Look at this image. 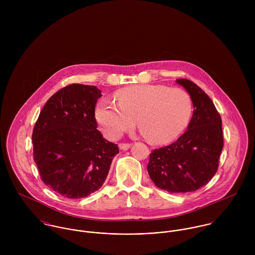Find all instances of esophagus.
<instances>
[{"mask_svg": "<svg viewBox=\"0 0 255 255\" xmlns=\"http://www.w3.org/2000/svg\"><path fill=\"white\" fill-rule=\"evenodd\" d=\"M130 146H131L130 143H120V144H119L120 149H122V150H128Z\"/></svg>", "mask_w": 255, "mask_h": 255, "instance_id": "esophagus-1", "label": "esophagus"}]
</instances>
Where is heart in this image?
<instances>
[{
    "mask_svg": "<svg viewBox=\"0 0 255 255\" xmlns=\"http://www.w3.org/2000/svg\"><path fill=\"white\" fill-rule=\"evenodd\" d=\"M115 101L117 106L103 99L95 110L96 121L110 139L132 128L136 120L150 142L167 143L184 130L192 113V101L185 90L161 84L123 88L116 93Z\"/></svg>",
    "mask_w": 255,
    "mask_h": 255,
    "instance_id": "b5f03b06",
    "label": "heart"
}]
</instances>
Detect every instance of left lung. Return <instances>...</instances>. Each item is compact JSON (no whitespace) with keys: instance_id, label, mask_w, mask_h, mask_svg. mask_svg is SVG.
<instances>
[{"instance_id":"obj_1","label":"left lung","mask_w":255,"mask_h":255,"mask_svg":"<svg viewBox=\"0 0 255 255\" xmlns=\"http://www.w3.org/2000/svg\"><path fill=\"white\" fill-rule=\"evenodd\" d=\"M177 82L190 95L191 120L176 142L151 152L147 165L152 182L171 193L195 191L209 182L224 145L221 116L210 97L188 79Z\"/></svg>"}]
</instances>
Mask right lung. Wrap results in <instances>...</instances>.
<instances>
[{"instance_id":"right-lung-1","label":"right lung","mask_w":255,"mask_h":255,"mask_svg":"<svg viewBox=\"0 0 255 255\" xmlns=\"http://www.w3.org/2000/svg\"><path fill=\"white\" fill-rule=\"evenodd\" d=\"M101 91L70 84L49 98L37 119L33 159L44 182L67 198H82L105 182L117 144L97 129L95 105Z\"/></svg>"}]
</instances>
